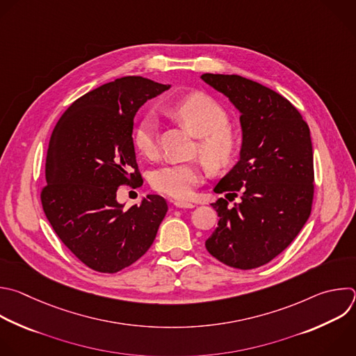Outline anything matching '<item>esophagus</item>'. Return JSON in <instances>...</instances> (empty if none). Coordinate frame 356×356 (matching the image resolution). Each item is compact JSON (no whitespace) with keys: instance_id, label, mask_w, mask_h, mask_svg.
I'll return each instance as SVG.
<instances>
[{"instance_id":"34e87169","label":"esophagus","mask_w":356,"mask_h":356,"mask_svg":"<svg viewBox=\"0 0 356 356\" xmlns=\"http://www.w3.org/2000/svg\"><path fill=\"white\" fill-rule=\"evenodd\" d=\"M173 204H175V207H177V208H194L195 205L193 204V202H188V201H173Z\"/></svg>"}]
</instances>
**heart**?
Segmentation results:
<instances>
[{
    "instance_id": "1",
    "label": "heart",
    "mask_w": 356,
    "mask_h": 356,
    "mask_svg": "<svg viewBox=\"0 0 356 356\" xmlns=\"http://www.w3.org/2000/svg\"><path fill=\"white\" fill-rule=\"evenodd\" d=\"M170 111L197 137L198 151L205 165L212 172L229 168L241 148V138L229 124L225 107L202 92L190 93L170 106ZM133 143L145 156H154L158 147V118L147 113L140 118ZM202 172L197 163H169L152 173V187L172 198L186 200L195 186L201 183Z\"/></svg>"
}]
</instances>
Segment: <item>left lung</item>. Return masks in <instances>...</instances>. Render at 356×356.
Returning <instances> with one entry per match:
<instances>
[{
  "mask_svg": "<svg viewBox=\"0 0 356 356\" xmlns=\"http://www.w3.org/2000/svg\"><path fill=\"white\" fill-rule=\"evenodd\" d=\"M241 111V159L215 186L218 227L205 248L220 263L261 267L282 253L310 216L314 170L310 130L275 90L241 75L202 74ZM241 193L232 207L228 201Z\"/></svg>",
  "mask_w": 356,
  "mask_h": 356,
  "instance_id": "obj_1",
  "label": "left lung"
}]
</instances>
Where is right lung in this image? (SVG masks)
<instances>
[{
  "mask_svg": "<svg viewBox=\"0 0 356 356\" xmlns=\"http://www.w3.org/2000/svg\"><path fill=\"white\" fill-rule=\"evenodd\" d=\"M170 85L123 76L76 99L53 130L46 158L43 211L61 242L89 268L113 274L143 257L168 212L149 194L124 209L120 186H140L134 117Z\"/></svg>",
  "mask_w": 356,
  "mask_h": 356,
  "instance_id": "obj_1",
  "label": "right lung"
}]
</instances>
